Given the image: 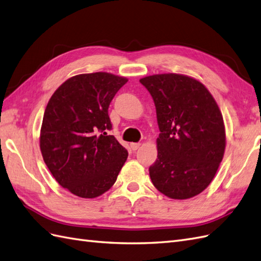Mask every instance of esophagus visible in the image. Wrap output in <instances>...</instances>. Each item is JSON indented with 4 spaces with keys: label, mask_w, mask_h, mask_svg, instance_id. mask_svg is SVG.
<instances>
[{
    "label": "esophagus",
    "mask_w": 261,
    "mask_h": 261,
    "mask_svg": "<svg viewBox=\"0 0 261 261\" xmlns=\"http://www.w3.org/2000/svg\"><path fill=\"white\" fill-rule=\"evenodd\" d=\"M140 145H141L140 143H131V144H130L132 151H137V150L140 148Z\"/></svg>",
    "instance_id": "esophagus-1"
}]
</instances>
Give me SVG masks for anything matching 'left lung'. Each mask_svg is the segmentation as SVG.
I'll return each mask as SVG.
<instances>
[{
	"label": "left lung",
	"mask_w": 261,
	"mask_h": 261,
	"mask_svg": "<svg viewBox=\"0 0 261 261\" xmlns=\"http://www.w3.org/2000/svg\"><path fill=\"white\" fill-rule=\"evenodd\" d=\"M153 98L160 135L153 185L173 199H188L211 184L222 162L226 136L222 112L198 80L161 73L140 79Z\"/></svg>",
	"instance_id": "left-lung-1"
}]
</instances>
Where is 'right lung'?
Here are the masks:
<instances>
[{"mask_svg":"<svg viewBox=\"0 0 261 261\" xmlns=\"http://www.w3.org/2000/svg\"><path fill=\"white\" fill-rule=\"evenodd\" d=\"M128 82L109 72L69 78L53 93L39 138L45 164L64 189L83 198L102 195L117 181L128 151L113 136L108 108Z\"/></svg>","mask_w":261,"mask_h":261,"instance_id":"1","label":"right lung"}]
</instances>
